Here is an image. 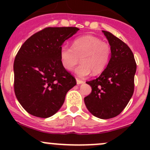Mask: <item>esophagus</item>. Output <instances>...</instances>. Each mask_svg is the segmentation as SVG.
Here are the masks:
<instances>
[{
	"label": "esophagus",
	"instance_id": "obj_1",
	"mask_svg": "<svg viewBox=\"0 0 150 150\" xmlns=\"http://www.w3.org/2000/svg\"><path fill=\"white\" fill-rule=\"evenodd\" d=\"M76 81H77V84H82V83H84L83 81L78 79V78H77Z\"/></svg>",
	"mask_w": 150,
	"mask_h": 150
}]
</instances>
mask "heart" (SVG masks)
Masks as SVG:
<instances>
[{
  "instance_id": "1",
  "label": "heart",
  "mask_w": 150,
  "mask_h": 150,
  "mask_svg": "<svg viewBox=\"0 0 150 150\" xmlns=\"http://www.w3.org/2000/svg\"><path fill=\"white\" fill-rule=\"evenodd\" d=\"M111 54V46L108 43L95 36L86 35L74 40L72 47L62 46L60 59L63 67L70 71L81 58V64L75 72L78 77L84 78L91 71L93 75L102 72L108 64Z\"/></svg>"
}]
</instances>
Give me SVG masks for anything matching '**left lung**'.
Here are the masks:
<instances>
[{
  "mask_svg": "<svg viewBox=\"0 0 150 150\" xmlns=\"http://www.w3.org/2000/svg\"><path fill=\"white\" fill-rule=\"evenodd\" d=\"M103 33L111 46V58L99 78L86 82L92 91L84 102L92 115L110 119L120 114L132 97L137 63L126 43L110 32Z\"/></svg>",
  "mask_w": 150,
  "mask_h": 150,
  "instance_id": "8db88e82",
  "label": "left lung"
}]
</instances>
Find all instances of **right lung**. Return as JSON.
<instances>
[{"instance_id":"right-lung-1","label":"right lung","mask_w":150,"mask_h":150,"mask_svg":"<svg viewBox=\"0 0 150 150\" xmlns=\"http://www.w3.org/2000/svg\"><path fill=\"white\" fill-rule=\"evenodd\" d=\"M79 29L48 27L35 33L22 44L13 62L15 95L24 109L35 117L46 118L62 106L75 77L60 59V48Z\"/></svg>"}]
</instances>
